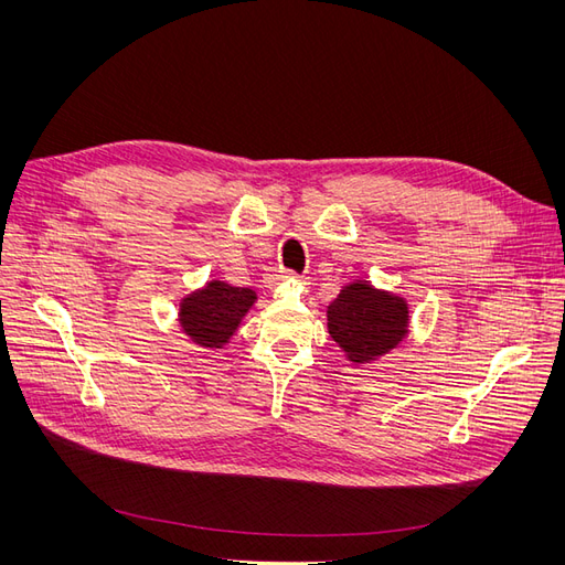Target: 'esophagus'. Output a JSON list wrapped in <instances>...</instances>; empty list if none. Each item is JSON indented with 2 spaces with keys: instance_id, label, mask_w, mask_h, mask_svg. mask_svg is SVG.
Masks as SVG:
<instances>
[{
  "instance_id": "1",
  "label": "esophagus",
  "mask_w": 565,
  "mask_h": 565,
  "mask_svg": "<svg viewBox=\"0 0 565 565\" xmlns=\"http://www.w3.org/2000/svg\"><path fill=\"white\" fill-rule=\"evenodd\" d=\"M295 277H298V275H295L292 270H281L279 273V279H295Z\"/></svg>"
}]
</instances>
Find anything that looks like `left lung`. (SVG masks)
<instances>
[{"mask_svg":"<svg viewBox=\"0 0 565 565\" xmlns=\"http://www.w3.org/2000/svg\"><path fill=\"white\" fill-rule=\"evenodd\" d=\"M407 320L405 300L373 288L369 281L343 286L328 307L330 337L352 364H369L394 350L407 334Z\"/></svg>","mask_w":565,"mask_h":565,"instance_id":"1","label":"left lung"}]
</instances>
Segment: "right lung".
I'll use <instances>...</instances> for the list:
<instances>
[{
	"label": "right lung",
	"instance_id": "add662e5",
	"mask_svg": "<svg viewBox=\"0 0 565 565\" xmlns=\"http://www.w3.org/2000/svg\"><path fill=\"white\" fill-rule=\"evenodd\" d=\"M256 302L252 288H235L224 281H207L205 288L181 302V328L201 348L228 343L243 316Z\"/></svg>",
	"mask_w": 565,
	"mask_h": 565
}]
</instances>
